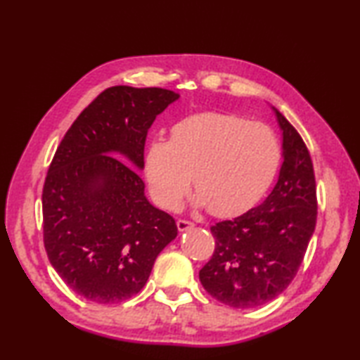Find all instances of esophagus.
Segmentation results:
<instances>
[{"instance_id":"1","label":"esophagus","mask_w":360,"mask_h":360,"mask_svg":"<svg viewBox=\"0 0 360 360\" xmlns=\"http://www.w3.org/2000/svg\"><path fill=\"white\" fill-rule=\"evenodd\" d=\"M176 225H178L179 231H186V230L193 227V222L186 221V219H178V221H176Z\"/></svg>"}]
</instances>
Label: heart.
<instances>
[{"mask_svg": "<svg viewBox=\"0 0 360 360\" xmlns=\"http://www.w3.org/2000/svg\"><path fill=\"white\" fill-rule=\"evenodd\" d=\"M279 162L281 146L268 125L236 114L202 112L176 122L169 141L150 139L144 168L162 208H176L192 182L198 205L225 217L259 202Z\"/></svg>", "mask_w": 360, "mask_h": 360, "instance_id": "heart-1", "label": "heart"}]
</instances>
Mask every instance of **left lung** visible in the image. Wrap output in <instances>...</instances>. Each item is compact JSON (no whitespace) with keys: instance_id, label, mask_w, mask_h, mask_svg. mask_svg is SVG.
<instances>
[{"instance_id":"8db88e82","label":"left lung","mask_w":360,"mask_h":360,"mask_svg":"<svg viewBox=\"0 0 360 360\" xmlns=\"http://www.w3.org/2000/svg\"><path fill=\"white\" fill-rule=\"evenodd\" d=\"M283 130V165L271 193L257 208L211 227L216 248L200 281L231 308L273 300L295 278L318 216L313 162L302 136L273 108Z\"/></svg>"}]
</instances>
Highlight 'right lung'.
Masks as SVG:
<instances>
[{
    "mask_svg": "<svg viewBox=\"0 0 360 360\" xmlns=\"http://www.w3.org/2000/svg\"><path fill=\"white\" fill-rule=\"evenodd\" d=\"M178 98L158 87H109L72 122L52 158L42 188L44 248L60 278L89 302L136 295L178 235L132 169L144 168L152 122Z\"/></svg>",
    "mask_w": 360,
    "mask_h": 360,
    "instance_id": "obj_1",
    "label": "right lung"
}]
</instances>
